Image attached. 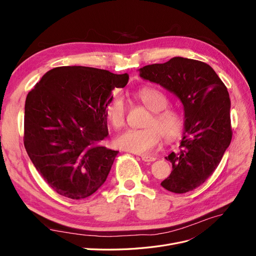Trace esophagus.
I'll return each mask as SVG.
<instances>
[{"mask_svg":"<svg viewBox=\"0 0 256 256\" xmlns=\"http://www.w3.org/2000/svg\"><path fill=\"white\" fill-rule=\"evenodd\" d=\"M141 158H142V160L144 161V162H147V164H150V162H154V160H156V158L154 157H150V156H141Z\"/></svg>","mask_w":256,"mask_h":256,"instance_id":"34e87169","label":"esophagus"}]
</instances>
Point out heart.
I'll return each mask as SVG.
<instances>
[{
	"label": "heart",
	"mask_w": 256,
	"mask_h": 256,
	"mask_svg": "<svg viewBox=\"0 0 256 256\" xmlns=\"http://www.w3.org/2000/svg\"><path fill=\"white\" fill-rule=\"evenodd\" d=\"M136 100L150 114L144 120L143 129H129L115 138L120 150L134 154H150L156 147L161 136L168 142L180 138L184 129V114L174 108H168L170 100L164 92L154 88H143L134 92ZM106 118L114 129L126 125L127 106L120 95H114L106 104Z\"/></svg>",
	"instance_id": "1"
}]
</instances>
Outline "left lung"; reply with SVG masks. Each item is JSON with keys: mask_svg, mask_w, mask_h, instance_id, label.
Masks as SVG:
<instances>
[{"mask_svg": "<svg viewBox=\"0 0 256 256\" xmlns=\"http://www.w3.org/2000/svg\"><path fill=\"white\" fill-rule=\"evenodd\" d=\"M138 70L172 92L184 109L180 150L166 157L172 172L161 186L174 193L194 190L214 172L233 136L228 88L210 66L196 60L176 56Z\"/></svg>", "mask_w": 256, "mask_h": 256, "instance_id": "left-lung-1", "label": "left lung"}]
</instances>
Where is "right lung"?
I'll return each mask as SVG.
<instances>
[{"label":"right lung","mask_w":256,"mask_h":256,"mask_svg":"<svg viewBox=\"0 0 256 256\" xmlns=\"http://www.w3.org/2000/svg\"><path fill=\"white\" fill-rule=\"evenodd\" d=\"M128 74L62 66L30 90L24 109L26 150L50 187L72 200L95 193L106 182L118 152L108 136L106 104L113 88H125Z\"/></svg>","instance_id":"1"}]
</instances>
